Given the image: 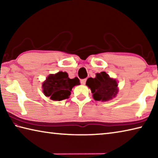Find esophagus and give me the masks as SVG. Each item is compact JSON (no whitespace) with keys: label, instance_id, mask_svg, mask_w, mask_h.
Masks as SVG:
<instances>
[{"label":"esophagus","instance_id":"esophagus-1","mask_svg":"<svg viewBox=\"0 0 158 158\" xmlns=\"http://www.w3.org/2000/svg\"><path fill=\"white\" fill-rule=\"evenodd\" d=\"M85 81H86V79H81V81H80V82H81V84L82 85H85Z\"/></svg>","mask_w":158,"mask_h":158}]
</instances>
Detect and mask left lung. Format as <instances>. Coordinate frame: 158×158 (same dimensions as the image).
Instances as JSON below:
<instances>
[{
    "instance_id": "obj_1",
    "label": "left lung",
    "mask_w": 158,
    "mask_h": 158,
    "mask_svg": "<svg viewBox=\"0 0 158 158\" xmlns=\"http://www.w3.org/2000/svg\"><path fill=\"white\" fill-rule=\"evenodd\" d=\"M85 84L91 90L93 98L98 101L111 100L118 93L116 81L110 78L105 72L96 74L94 79L90 77Z\"/></svg>"
}]
</instances>
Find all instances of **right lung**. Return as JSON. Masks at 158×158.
Masks as SVG:
<instances>
[{"label":"right lung","instance_id":"obj_1","mask_svg":"<svg viewBox=\"0 0 158 158\" xmlns=\"http://www.w3.org/2000/svg\"><path fill=\"white\" fill-rule=\"evenodd\" d=\"M79 84V79H69L67 73L50 74L42 84L44 94L51 100L60 101L69 98L73 86Z\"/></svg>","mask_w":158,"mask_h":158}]
</instances>
